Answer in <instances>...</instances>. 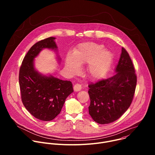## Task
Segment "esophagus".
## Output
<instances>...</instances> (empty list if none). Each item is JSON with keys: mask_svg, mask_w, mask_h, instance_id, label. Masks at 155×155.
I'll list each match as a JSON object with an SVG mask.
<instances>
[{"mask_svg": "<svg viewBox=\"0 0 155 155\" xmlns=\"http://www.w3.org/2000/svg\"><path fill=\"white\" fill-rule=\"evenodd\" d=\"M81 89V85L80 84H75L74 86V90L75 91H79Z\"/></svg>", "mask_w": 155, "mask_h": 155, "instance_id": "obj_1", "label": "esophagus"}]
</instances>
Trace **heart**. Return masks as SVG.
Instances as JSON below:
<instances>
[{
  "label": "heart",
  "instance_id": "b5f03b06",
  "mask_svg": "<svg viewBox=\"0 0 155 155\" xmlns=\"http://www.w3.org/2000/svg\"><path fill=\"white\" fill-rule=\"evenodd\" d=\"M104 46L93 42L80 44L74 54H68L65 59V66L72 74L80 70V64H89L87 72L94 80L102 78L108 71L113 60V54Z\"/></svg>",
  "mask_w": 155,
  "mask_h": 155
}]
</instances>
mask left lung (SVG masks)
Listing matches in <instances>:
<instances>
[{"label":"left lung","mask_w":155,"mask_h":155,"mask_svg":"<svg viewBox=\"0 0 155 155\" xmlns=\"http://www.w3.org/2000/svg\"><path fill=\"white\" fill-rule=\"evenodd\" d=\"M115 75L88 85L90 105L89 114L101 124L117 120L128 109L133 99L137 77L131 59L122 48Z\"/></svg>","instance_id":"8db88e82"}]
</instances>
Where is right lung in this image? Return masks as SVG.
<instances>
[{
	"label": "right lung",
	"instance_id": "add662e5",
	"mask_svg": "<svg viewBox=\"0 0 155 155\" xmlns=\"http://www.w3.org/2000/svg\"><path fill=\"white\" fill-rule=\"evenodd\" d=\"M55 37L37 42L25 56L19 74L21 99L28 111L41 121H51L60 114L65 101L74 92L72 83L38 72L34 59L45 48L58 51ZM60 62L61 58L58 56Z\"/></svg>",
	"mask_w": 155,
	"mask_h": 155
}]
</instances>
